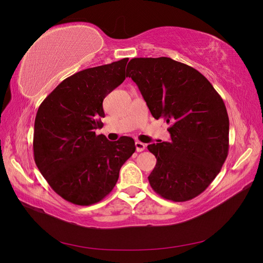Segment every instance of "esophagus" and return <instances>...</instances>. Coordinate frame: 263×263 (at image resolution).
<instances>
[{
  "label": "esophagus",
  "instance_id": "1",
  "mask_svg": "<svg viewBox=\"0 0 263 263\" xmlns=\"http://www.w3.org/2000/svg\"><path fill=\"white\" fill-rule=\"evenodd\" d=\"M135 146H136V150L138 151V153H141V151H144L146 148V144H144V142H140V141H136Z\"/></svg>",
  "mask_w": 263,
  "mask_h": 263
}]
</instances>
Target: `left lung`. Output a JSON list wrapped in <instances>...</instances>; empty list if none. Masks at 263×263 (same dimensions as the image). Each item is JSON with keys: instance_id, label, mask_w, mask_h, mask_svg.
<instances>
[{"instance_id": "8db88e82", "label": "left lung", "mask_w": 263, "mask_h": 263, "mask_svg": "<svg viewBox=\"0 0 263 263\" xmlns=\"http://www.w3.org/2000/svg\"><path fill=\"white\" fill-rule=\"evenodd\" d=\"M128 65L127 77L151 115L170 125V142L148 145L157 159L150 185L165 200H192L216 178L228 155L224 101L202 73L171 58H134Z\"/></svg>"}]
</instances>
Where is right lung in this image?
<instances>
[{
    "label": "right lung",
    "instance_id": "right-lung-1",
    "mask_svg": "<svg viewBox=\"0 0 263 263\" xmlns=\"http://www.w3.org/2000/svg\"><path fill=\"white\" fill-rule=\"evenodd\" d=\"M128 58L89 68L65 79L39 106L34 159L55 193L77 205H92L109 194L119 170L136 150L130 137L109 141L97 135L103 100L122 84Z\"/></svg>",
    "mask_w": 263,
    "mask_h": 263
}]
</instances>
